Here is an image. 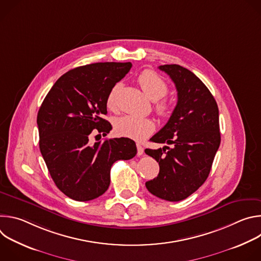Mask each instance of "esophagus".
<instances>
[{"label":"esophagus","mask_w":261,"mask_h":261,"mask_svg":"<svg viewBox=\"0 0 261 261\" xmlns=\"http://www.w3.org/2000/svg\"><path fill=\"white\" fill-rule=\"evenodd\" d=\"M136 146H137V156H142L143 155V147L139 143H137Z\"/></svg>","instance_id":"1"}]
</instances>
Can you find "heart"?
<instances>
[{"label":"heart","mask_w":261,"mask_h":261,"mask_svg":"<svg viewBox=\"0 0 261 261\" xmlns=\"http://www.w3.org/2000/svg\"><path fill=\"white\" fill-rule=\"evenodd\" d=\"M137 83L139 84L145 96L153 101H157L163 98L168 92L167 84L151 70L142 71L137 77ZM118 90L119 85L114 87V89L110 91L106 100V105L108 108L115 107ZM155 110L160 117L165 118L170 115L171 106L166 100H161L156 103ZM155 129L156 125L153 120L140 119L131 116L120 118L116 121L115 124V130L119 135L135 140H142L145 137L150 136L155 131Z\"/></svg>","instance_id":"obj_1"}]
</instances>
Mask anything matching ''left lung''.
<instances>
[{"instance_id": "left-lung-1", "label": "left lung", "mask_w": 261, "mask_h": 261, "mask_svg": "<svg viewBox=\"0 0 261 261\" xmlns=\"http://www.w3.org/2000/svg\"><path fill=\"white\" fill-rule=\"evenodd\" d=\"M177 91V103L166 125L151 141L170 144L145 148L160 166L157 177L145 182L153 195L179 201L194 193L207 178L221 136L215 98L193 72L179 65H162Z\"/></svg>"}]
</instances>
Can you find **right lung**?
<instances>
[{
    "mask_svg": "<svg viewBox=\"0 0 261 261\" xmlns=\"http://www.w3.org/2000/svg\"><path fill=\"white\" fill-rule=\"evenodd\" d=\"M131 67L130 62H105L74 68L56 82L39 108L40 152L56 186L71 199L101 196L109 187L113 164L137 153L127 137L89 141L95 128L106 136L113 128L101 116L107 114L110 91Z\"/></svg>",
    "mask_w": 261,
    "mask_h": 261,
    "instance_id": "obj_1",
    "label": "right lung"
}]
</instances>
